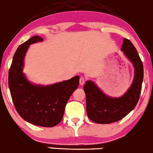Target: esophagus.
Listing matches in <instances>:
<instances>
[{
  "mask_svg": "<svg viewBox=\"0 0 153 153\" xmlns=\"http://www.w3.org/2000/svg\"><path fill=\"white\" fill-rule=\"evenodd\" d=\"M84 83H85V79H84L83 77H81L80 78H79V84H80V85H84Z\"/></svg>",
  "mask_w": 153,
  "mask_h": 153,
  "instance_id": "esophagus-1",
  "label": "esophagus"
}]
</instances>
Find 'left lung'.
<instances>
[{"instance_id": "1", "label": "left lung", "mask_w": 153, "mask_h": 153, "mask_svg": "<svg viewBox=\"0 0 153 153\" xmlns=\"http://www.w3.org/2000/svg\"><path fill=\"white\" fill-rule=\"evenodd\" d=\"M121 50L135 68L134 79L124 95L119 98L109 97L91 81L86 82L84 86L87 115L98 124H109L123 119L135 108L139 101L144 78L142 62L136 48L127 39H123Z\"/></svg>"}]
</instances>
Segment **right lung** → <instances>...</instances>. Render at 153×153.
I'll list each match as a JSON object with an SVG mask.
<instances>
[{"label":"right lung","instance_id":"obj_1","mask_svg":"<svg viewBox=\"0 0 153 153\" xmlns=\"http://www.w3.org/2000/svg\"><path fill=\"white\" fill-rule=\"evenodd\" d=\"M43 40L34 36L19 46L9 71V88L16 110L24 120L40 127H52L63 118L67 101L78 87L79 77L46 86L30 83L22 73L23 60L29 45Z\"/></svg>","mask_w":153,"mask_h":153}]
</instances>
